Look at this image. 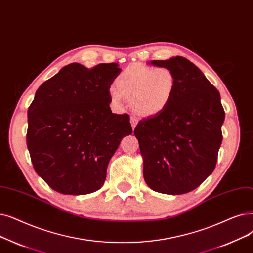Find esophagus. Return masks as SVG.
Masks as SVG:
<instances>
[{"instance_id": "esophagus-1", "label": "esophagus", "mask_w": 253, "mask_h": 253, "mask_svg": "<svg viewBox=\"0 0 253 253\" xmlns=\"http://www.w3.org/2000/svg\"><path fill=\"white\" fill-rule=\"evenodd\" d=\"M130 123H131V126H132V129H134L137 125V119L135 117H131L130 118Z\"/></svg>"}]
</instances>
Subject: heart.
Listing matches in <instances>:
<instances>
[{
	"label": "heart",
	"instance_id": "obj_1",
	"mask_svg": "<svg viewBox=\"0 0 253 253\" xmlns=\"http://www.w3.org/2000/svg\"><path fill=\"white\" fill-rule=\"evenodd\" d=\"M116 86L108 91L115 106L122 107L127 99L137 116L151 118L170 104L177 89V76L169 67L132 64L117 76Z\"/></svg>",
	"mask_w": 253,
	"mask_h": 253
}]
</instances>
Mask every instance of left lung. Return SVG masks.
<instances>
[{
  "label": "left lung",
  "instance_id": "8db88e82",
  "mask_svg": "<svg viewBox=\"0 0 253 253\" xmlns=\"http://www.w3.org/2000/svg\"><path fill=\"white\" fill-rule=\"evenodd\" d=\"M149 64L170 68L177 89L166 111L142 119L134 129L144 178L154 191L184 194L199 187L216 167L225 118L220 94L184 57Z\"/></svg>",
  "mask_w": 253,
  "mask_h": 253
}]
</instances>
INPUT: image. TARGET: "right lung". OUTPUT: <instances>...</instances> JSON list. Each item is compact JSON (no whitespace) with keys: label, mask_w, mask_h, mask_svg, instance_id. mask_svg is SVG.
Returning a JSON list of instances; mask_svg holds the SVG:
<instances>
[{"label":"right lung","mask_w":253,"mask_h":253,"mask_svg":"<svg viewBox=\"0 0 253 253\" xmlns=\"http://www.w3.org/2000/svg\"><path fill=\"white\" fill-rule=\"evenodd\" d=\"M117 63L63 67L43 83L28 109L27 146L35 171L50 188L82 195L100 189L121 140L132 133L129 116L113 114Z\"/></svg>","instance_id":"obj_1"}]
</instances>
